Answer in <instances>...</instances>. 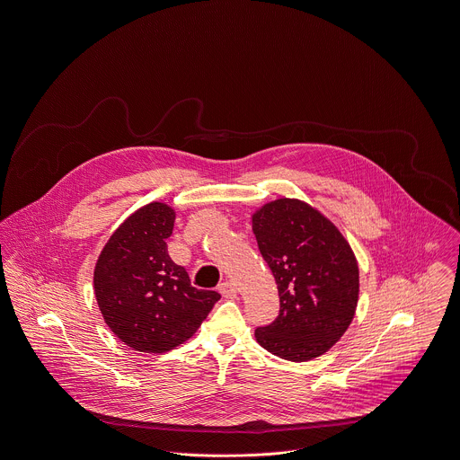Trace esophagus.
<instances>
[{"label": "esophagus", "instance_id": "obj_1", "mask_svg": "<svg viewBox=\"0 0 460 460\" xmlns=\"http://www.w3.org/2000/svg\"><path fill=\"white\" fill-rule=\"evenodd\" d=\"M218 291H220V295L226 296V298H236V295H238V288H236V284H233L231 280L222 282V284L218 286Z\"/></svg>", "mask_w": 460, "mask_h": 460}]
</instances>
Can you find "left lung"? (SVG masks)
I'll list each match as a JSON object with an SVG mask.
<instances>
[{"label": "left lung", "mask_w": 460, "mask_h": 460, "mask_svg": "<svg viewBox=\"0 0 460 460\" xmlns=\"http://www.w3.org/2000/svg\"><path fill=\"white\" fill-rule=\"evenodd\" d=\"M252 231L280 298L277 319L257 328L255 341L289 361L324 355L357 312L359 271L351 245L330 218L300 199L261 206Z\"/></svg>", "instance_id": "left-lung-1"}]
</instances>
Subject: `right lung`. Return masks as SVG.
<instances>
[{
    "label": "right lung",
    "instance_id": "1",
    "mask_svg": "<svg viewBox=\"0 0 460 460\" xmlns=\"http://www.w3.org/2000/svg\"><path fill=\"white\" fill-rule=\"evenodd\" d=\"M174 218L165 203L139 208L111 234L93 271L103 321L141 353H165L189 341L220 300L217 291L194 288L167 254Z\"/></svg>",
    "mask_w": 460,
    "mask_h": 460
}]
</instances>
